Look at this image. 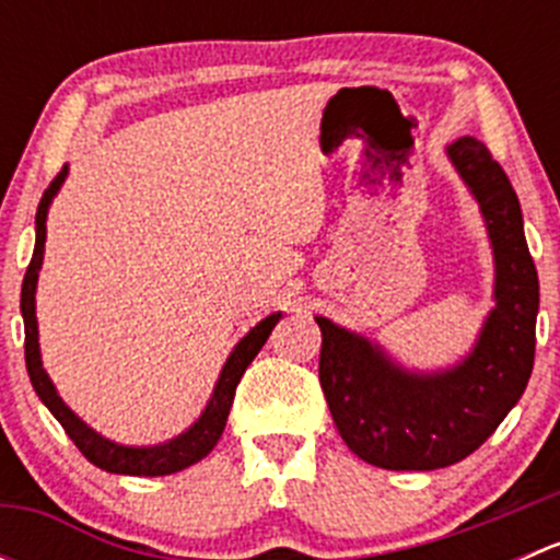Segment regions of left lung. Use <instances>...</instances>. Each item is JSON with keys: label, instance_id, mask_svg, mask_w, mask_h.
Masks as SVG:
<instances>
[{"label": "left lung", "instance_id": "left-lung-1", "mask_svg": "<svg viewBox=\"0 0 560 560\" xmlns=\"http://www.w3.org/2000/svg\"><path fill=\"white\" fill-rule=\"evenodd\" d=\"M479 200L495 254V308L477 347L442 374H406L363 336L316 316L319 385L354 455L389 471L453 466L485 444L521 400L534 371L539 279L504 167L477 138L447 149Z\"/></svg>", "mask_w": 560, "mask_h": 560}]
</instances>
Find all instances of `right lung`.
<instances>
[{
  "instance_id": "obj_1",
  "label": "right lung",
  "mask_w": 560,
  "mask_h": 560,
  "mask_svg": "<svg viewBox=\"0 0 560 560\" xmlns=\"http://www.w3.org/2000/svg\"><path fill=\"white\" fill-rule=\"evenodd\" d=\"M67 167H61V173L50 180L48 189L43 191V200L37 206V241H35V254H32V262L26 268L24 287H21V314H24V354H26V371H30V380L35 393L39 395L45 406L50 409V415L61 422L67 436L72 439L78 450H81L86 460H92L97 468H105L110 474H132V477H162V474L180 471V468L191 466V463L202 460L213 447H217L219 436H222L224 425H228L230 406H233L235 387H238L241 376L248 369L257 352L262 349V343L268 341L270 330L276 327V322L281 319V314H270L259 322L257 327L246 332L241 338L238 347L233 349V354L224 363L222 376H219L217 387H213L211 400H208L206 411L200 415V420L189 428L186 433L175 436L173 442L160 444V447H121V444H113L107 439L94 433L92 428H86V422L78 420L70 409L65 406V400L56 395L54 382L48 380V374L43 371L39 363V343H37V316H35V290H37V273L39 265H43V248H45V217H48V206L54 200V195L59 191L61 180H65Z\"/></svg>"
}]
</instances>
